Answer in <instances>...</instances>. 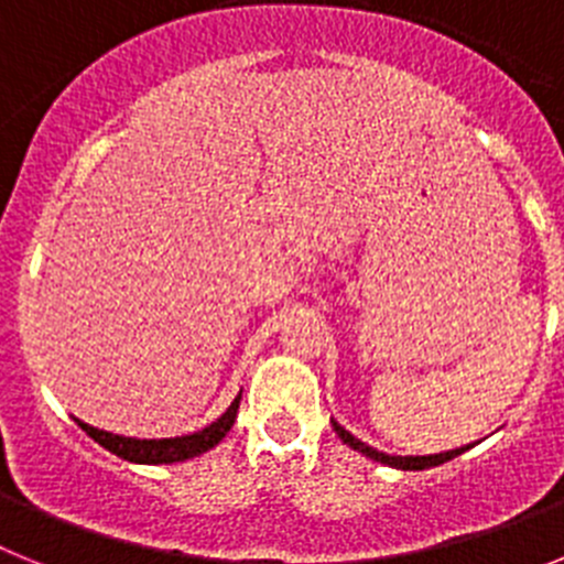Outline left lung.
<instances>
[{
	"mask_svg": "<svg viewBox=\"0 0 564 564\" xmlns=\"http://www.w3.org/2000/svg\"><path fill=\"white\" fill-rule=\"evenodd\" d=\"M333 423V430H336V435L341 437L350 449L361 452L364 457H370V460L376 463H383V466H392V468H401V471H423V468H432V466H441V463L452 460V457L463 455L466 449H471V443L468 446H460V449H449V452H441V455H387V452H378L372 449L370 443H364L358 441L356 435H350V432L344 430L341 423L330 421Z\"/></svg>",
	"mask_w": 564,
	"mask_h": 564,
	"instance_id": "obj_1",
	"label": "left lung"
}]
</instances>
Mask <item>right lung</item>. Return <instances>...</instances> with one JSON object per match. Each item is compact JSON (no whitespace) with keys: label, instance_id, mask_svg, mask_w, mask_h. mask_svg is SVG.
<instances>
[{"label":"right lung","instance_id":"1","mask_svg":"<svg viewBox=\"0 0 564 564\" xmlns=\"http://www.w3.org/2000/svg\"><path fill=\"white\" fill-rule=\"evenodd\" d=\"M239 392L237 398L231 401L226 412L214 423H208L206 430L200 432H192V435H181V437H161V441H147V437H123V435H112V432H104L96 430V426H89V423L78 421L84 432L96 443H101L104 449L118 455L121 460L129 463H147V466H161V463H183V460H192V457L203 455V452L214 449L223 437L231 432L234 421H237V410H239Z\"/></svg>","mask_w":564,"mask_h":564}]
</instances>
